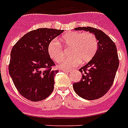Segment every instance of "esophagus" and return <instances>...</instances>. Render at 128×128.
Wrapping results in <instances>:
<instances>
[{"instance_id":"34e87169","label":"esophagus","mask_w":128,"mask_h":128,"mask_svg":"<svg viewBox=\"0 0 128 128\" xmlns=\"http://www.w3.org/2000/svg\"><path fill=\"white\" fill-rule=\"evenodd\" d=\"M62 71H63V72H66V73H68V72H70V70H62Z\"/></svg>"}]
</instances>
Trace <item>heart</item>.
Here are the masks:
<instances>
[{
  "mask_svg": "<svg viewBox=\"0 0 128 128\" xmlns=\"http://www.w3.org/2000/svg\"><path fill=\"white\" fill-rule=\"evenodd\" d=\"M65 48L69 49L70 56L60 64L62 69H71L79 63H86L94 58L97 52L98 42L95 35L90 32H70L60 38ZM48 53L52 60L60 62L65 56V52L56 40H52L48 46Z\"/></svg>",
  "mask_w": 128,
  "mask_h": 128,
  "instance_id": "obj_1",
  "label": "heart"
}]
</instances>
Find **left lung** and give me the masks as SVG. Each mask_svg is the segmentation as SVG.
I'll return each instance as SVG.
<instances>
[{
  "label": "left lung",
  "mask_w": 128,
  "mask_h": 128,
  "mask_svg": "<svg viewBox=\"0 0 128 128\" xmlns=\"http://www.w3.org/2000/svg\"><path fill=\"white\" fill-rule=\"evenodd\" d=\"M74 30L94 34L98 40V47L94 58L79 69L82 78L80 82L73 84V88L84 99H98L105 95L113 84L119 66L117 48L112 40L100 30L90 26L78 27Z\"/></svg>",
  "instance_id": "left-lung-1"
}]
</instances>
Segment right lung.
Returning a JSON list of instances; mask_svg holds the SVG:
<instances>
[{
	"instance_id": "add662e5",
	"label": "right lung",
	"mask_w": 128,
	"mask_h": 128,
	"mask_svg": "<svg viewBox=\"0 0 128 128\" xmlns=\"http://www.w3.org/2000/svg\"><path fill=\"white\" fill-rule=\"evenodd\" d=\"M64 30L42 28L24 35L11 50L10 76L18 92L32 102L46 99L54 90L58 72L48 53L49 43Z\"/></svg>"
}]
</instances>
